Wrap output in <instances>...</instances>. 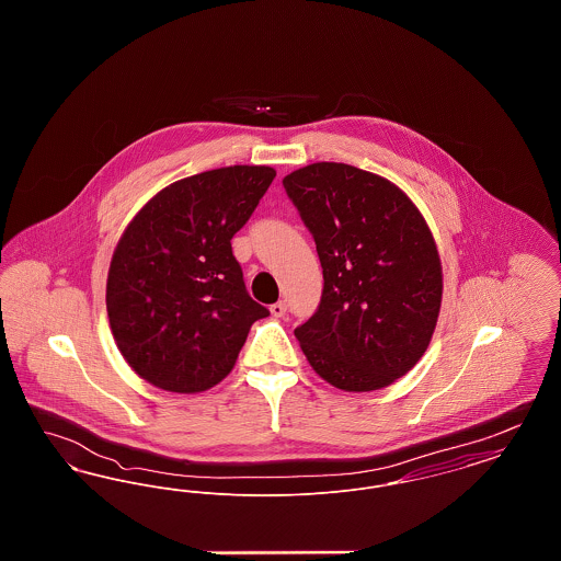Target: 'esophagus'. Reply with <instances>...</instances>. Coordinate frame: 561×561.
<instances>
[{
    "label": "esophagus",
    "mask_w": 561,
    "mask_h": 561,
    "mask_svg": "<svg viewBox=\"0 0 561 561\" xmlns=\"http://www.w3.org/2000/svg\"><path fill=\"white\" fill-rule=\"evenodd\" d=\"M268 311H271V316L273 318H282V316H286V302H273L271 307H268Z\"/></svg>",
    "instance_id": "34e87169"
}]
</instances>
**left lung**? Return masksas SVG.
<instances>
[{
	"label": "left lung",
	"mask_w": 561,
	"mask_h": 561,
	"mask_svg": "<svg viewBox=\"0 0 561 561\" xmlns=\"http://www.w3.org/2000/svg\"><path fill=\"white\" fill-rule=\"evenodd\" d=\"M284 187L323 268L320 307L294 330L307 362L343 391L393 385L425 355L442 307L425 216L398 185L348 163H309Z\"/></svg>",
	"instance_id": "left-lung-1"
}]
</instances>
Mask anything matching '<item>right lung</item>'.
<instances>
[{"label": "right lung", "instance_id": "add662e5", "mask_svg": "<svg viewBox=\"0 0 561 561\" xmlns=\"http://www.w3.org/2000/svg\"><path fill=\"white\" fill-rule=\"evenodd\" d=\"M275 170L227 165L156 193L115 245L107 316L128 366L153 387L199 393L233 370L248 332L268 311L245 293L231 238Z\"/></svg>", "mask_w": 561, "mask_h": 561}]
</instances>
